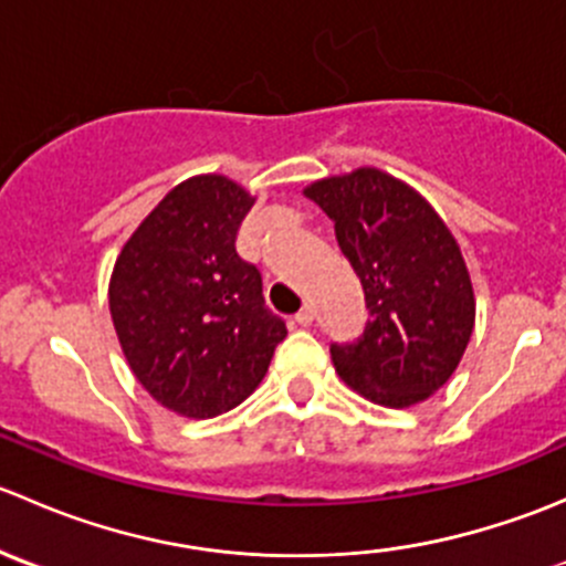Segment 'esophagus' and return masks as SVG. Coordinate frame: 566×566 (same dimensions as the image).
<instances>
[{
  "instance_id": "obj_1",
  "label": "esophagus",
  "mask_w": 566,
  "mask_h": 566,
  "mask_svg": "<svg viewBox=\"0 0 566 566\" xmlns=\"http://www.w3.org/2000/svg\"><path fill=\"white\" fill-rule=\"evenodd\" d=\"M312 319H315V306H312V304H306L304 310H301L298 315H295V323L304 325V328H306V325H312Z\"/></svg>"
}]
</instances>
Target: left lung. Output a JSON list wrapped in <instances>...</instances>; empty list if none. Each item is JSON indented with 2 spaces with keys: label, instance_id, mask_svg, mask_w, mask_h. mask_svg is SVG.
Masks as SVG:
<instances>
[{
  "label": "left lung",
  "instance_id": "left-lung-1",
  "mask_svg": "<svg viewBox=\"0 0 566 566\" xmlns=\"http://www.w3.org/2000/svg\"><path fill=\"white\" fill-rule=\"evenodd\" d=\"M304 197L334 221L369 310L361 339L331 347L339 378L384 408L430 399L454 375L476 323L452 230L413 186L378 167L323 177Z\"/></svg>",
  "mask_w": 566,
  "mask_h": 566
}]
</instances>
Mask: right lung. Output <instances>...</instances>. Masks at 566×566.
<instances>
[{"mask_svg":"<svg viewBox=\"0 0 566 566\" xmlns=\"http://www.w3.org/2000/svg\"><path fill=\"white\" fill-rule=\"evenodd\" d=\"M241 182L193 175L142 219L114 260L108 312L142 389L186 419L241 405L287 336L235 235L254 205Z\"/></svg>","mask_w":566,"mask_h":566,"instance_id":"obj_1","label":"right lung"}]
</instances>
